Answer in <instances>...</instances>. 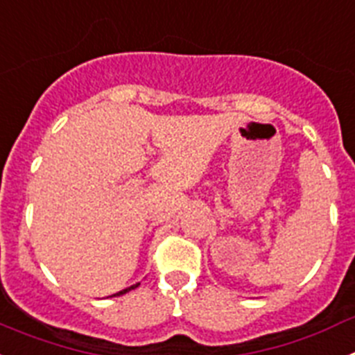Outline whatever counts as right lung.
I'll return each mask as SVG.
<instances>
[{
	"mask_svg": "<svg viewBox=\"0 0 355 355\" xmlns=\"http://www.w3.org/2000/svg\"><path fill=\"white\" fill-rule=\"evenodd\" d=\"M137 286H139V284H133V286L126 288V290L119 291V293H114V295H112V297H119V295H124V293H128V291H130V290H135V288H137Z\"/></svg>",
	"mask_w": 355,
	"mask_h": 355,
	"instance_id": "obj_1",
	"label": "right lung"
}]
</instances>
